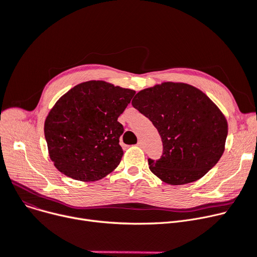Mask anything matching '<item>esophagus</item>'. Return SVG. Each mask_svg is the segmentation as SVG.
<instances>
[{"instance_id":"1","label":"esophagus","mask_w":257,"mask_h":257,"mask_svg":"<svg viewBox=\"0 0 257 257\" xmlns=\"http://www.w3.org/2000/svg\"><path fill=\"white\" fill-rule=\"evenodd\" d=\"M137 145H138L139 147H143V143H142V141H139V142L137 143Z\"/></svg>"}]
</instances>
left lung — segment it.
Returning <instances> with one entry per match:
<instances>
[{
    "mask_svg": "<svg viewBox=\"0 0 257 257\" xmlns=\"http://www.w3.org/2000/svg\"><path fill=\"white\" fill-rule=\"evenodd\" d=\"M133 107L157 127L163 142L160 160L149 169L168 185H186L204 176L225 150L228 124L201 90L185 83L164 82L141 90Z\"/></svg>",
    "mask_w": 257,
    "mask_h": 257,
    "instance_id": "8db88e82",
    "label": "left lung"
}]
</instances>
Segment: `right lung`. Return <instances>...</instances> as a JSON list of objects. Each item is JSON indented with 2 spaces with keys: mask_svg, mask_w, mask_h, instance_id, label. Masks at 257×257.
Instances as JSON below:
<instances>
[{
  "mask_svg": "<svg viewBox=\"0 0 257 257\" xmlns=\"http://www.w3.org/2000/svg\"><path fill=\"white\" fill-rule=\"evenodd\" d=\"M132 89L104 81L71 88L55 103L44 121V137L55 167L81 182H95L121 161L117 121L135 95Z\"/></svg>",
  "mask_w": 257,
  "mask_h": 257,
  "instance_id": "right-lung-1",
  "label": "right lung"
}]
</instances>
